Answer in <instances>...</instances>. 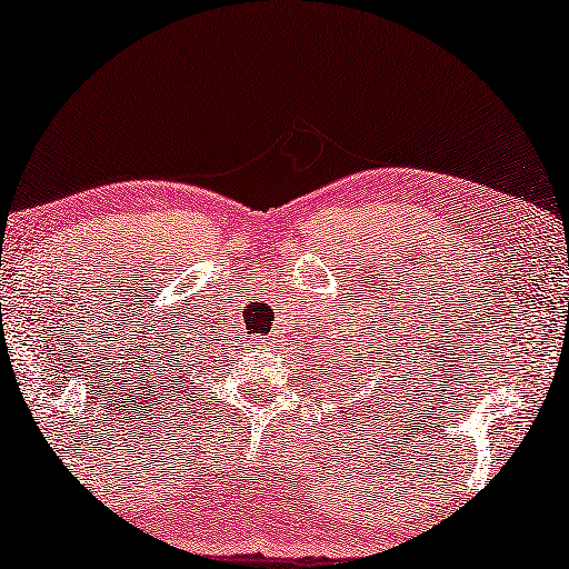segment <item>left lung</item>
I'll return each instance as SVG.
<instances>
[{"mask_svg": "<svg viewBox=\"0 0 569 569\" xmlns=\"http://www.w3.org/2000/svg\"><path fill=\"white\" fill-rule=\"evenodd\" d=\"M351 315H353V312H351ZM340 328H346V333H353L351 326H340ZM379 333H381V330H379ZM343 338H346V336H343ZM381 343H387V346H383V351L397 353V348H395L397 336H391L389 330H387V333H381ZM336 351L340 353V348H336ZM343 351H348V346H343ZM391 353H387V356H389L387 363H391ZM358 358H361V353H358ZM333 361H336V358H330V361H326V369H328V371H333ZM391 369H395V366H391Z\"/></svg>", "mask_w": 569, "mask_h": 569, "instance_id": "left-lung-1", "label": "left lung"}]
</instances>
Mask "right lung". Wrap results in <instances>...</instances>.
I'll use <instances>...</instances> for the list:
<instances>
[{
	"label": "right lung",
	"mask_w": 569,
	"mask_h": 569,
	"mask_svg": "<svg viewBox=\"0 0 569 569\" xmlns=\"http://www.w3.org/2000/svg\"><path fill=\"white\" fill-rule=\"evenodd\" d=\"M178 343H180V340H178ZM174 348H178V351L170 356V361L180 358V361L186 363V356H190V348H193V343H182V346H174ZM188 369H193V363H188ZM182 376H186V373H182ZM188 376H190V371H188ZM188 376H186V379H188Z\"/></svg>",
	"instance_id": "add662e5"
}]
</instances>
